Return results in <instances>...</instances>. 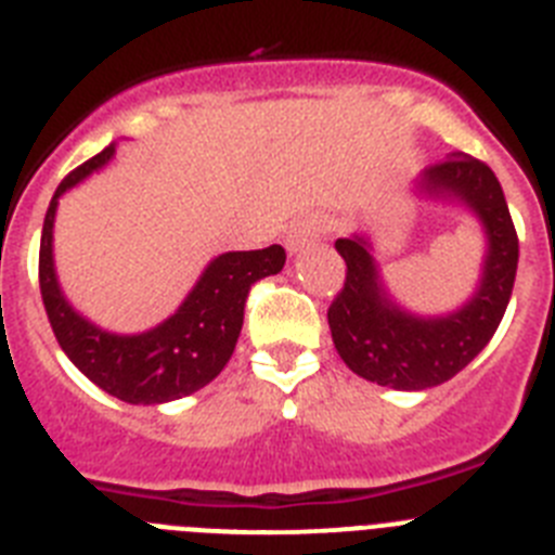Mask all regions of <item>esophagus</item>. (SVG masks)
<instances>
[{
  "label": "esophagus",
  "mask_w": 555,
  "mask_h": 555,
  "mask_svg": "<svg viewBox=\"0 0 555 555\" xmlns=\"http://www.w3.org/2000/svg\"><path fill=\"white\" fill-rule=\"evenodd\" d=\"M321 232H323V221H318L314 216H307V218H301V221H296L293 227H289L287 241H284V243H287L289 251H301V248L307 246V243H312Z\"/></svg>",
  "instance_id": "1"
}]
</instances>
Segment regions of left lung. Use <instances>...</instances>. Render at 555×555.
<instances>
[{
    "label": "left lung",
    "mask_w": 555,
    "mask_h": 555,
    "mask_svg": "<svg viewBox=\"0 0 555 555\" xmlns=\"http://www.w3.org/2000/svg\"><path fill=\"white\" fill-rule=\"evenodd\" d=\"M421 188L467 204L487 232L481 284L462 309L446 318L403 312L384 293L371 243L359 234L334 243L346 259V282L328 307L334 348L357 376L392 389L437 387L481 353L501 326L520 257L506 196L487 163L453 154L423 171Z\"/></svg>",
    "instance_id": "obj_1"
}]
</instances>
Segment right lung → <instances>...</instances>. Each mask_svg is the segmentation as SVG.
<instances>
[{
  "label": "right lung",
  "mask_w": 555,
  "mask_h": 555,
  "mask_svg": "<svg viewBox=\"0 0 555 555\" xmlns=\"http://www.w3.org/2000/svg\"><path fill=\"white\" fill-rule=\"evenodd\" d=\"M113 152L116 149L107 146L74 168L54 191L43 218L38 279L49 323L66 357L118 401L154 406L191 396L223 371L241 337L248 289L259 279L282 271L287 254L282 246L221 254L209 262L182 307L143 334H109L93 326L74 312L60 293L52 259V227L57 198L102 168Z\"/></svg>",
  "instance_id": "1"
}]
</instances>
